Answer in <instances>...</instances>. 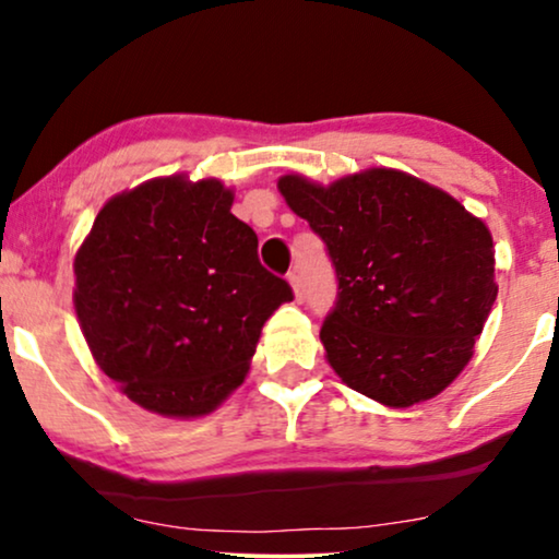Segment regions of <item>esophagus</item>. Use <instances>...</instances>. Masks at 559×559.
Segmentation results:
<instances>
[{
	"mask_svg": "<svg viewBox=\"0 0 559 559\" xmlns=\"http://www.w3.org/2000/svg\"><path fill=\"white\" fill-rule=\"evenodd\" d=\"M287 280H289V285H293V289H295V300H297V302H302V300H305V287H302L300 274L293 272V274H289Z\"/></svg>",
	"mask_w": 559,
	"mask_h": 559,
	"instance_id": "1",
	"label": "esophagus"
}]
</instances>
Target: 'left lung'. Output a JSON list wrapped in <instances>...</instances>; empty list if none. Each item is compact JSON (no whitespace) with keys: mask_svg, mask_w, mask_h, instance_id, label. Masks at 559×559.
Segmentation results:
<instances>
[{"mask_svg":"<svg viewBox=\"0 0 559 559\" xmlns=\"http://www.w3.org/2000/svg\"><path fill=\"white\" fill-rule=\"evenodd\" d=\"M280 193L335 266L320 328L328 364L386 407L440 394L473 356L493 308V241L455 198L373 167L333 186L285 175Z\"/></svg>","mask_w":559,"mask_h":559,"instance_id":"obj_1","label":"left lung"}]
</instances>
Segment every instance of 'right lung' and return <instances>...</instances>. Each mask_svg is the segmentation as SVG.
I'll return each mask as SVG.
<instances>
[{
    "instance_id": "obj_1",
    "label": "right lung",
    "mask_w": 559,
    "mask_h": 559,
    "mask_svg": "<svg viewBox=\"0 0 559 559\" xmlns=\"http://www.w3.org/2000/svg\"><path fill=\"white\" fill-rule=\"evenodd\" d=\"M218 180H150L98 211L75 254V312L106 377L167 417H201L247 377L264 320L293 300Z\"/></svg>"
}]
</instances>
